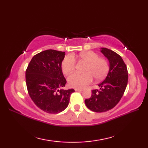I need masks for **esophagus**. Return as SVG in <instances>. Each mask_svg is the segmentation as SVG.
Instances as JSON below:
<instances>
[{
	"mask_svg": "<svg viewBox=\"0 0 148 148\" xmlns=\"http://www.w3.org/2000/svg\"><path fill=\"white\" fill-rule=\"evenodd\" d=\"M75 91H76V92H82L83 90H82V89H77V88H76V89H75Z\"/></svg>",
	"mask_w": 148,
	"mask_h": 148,
	"instance_id": "esophagus-1",
	"label": "esophagus"
}]
</instances>
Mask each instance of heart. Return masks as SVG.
<instances>
[{
  "instance_id": "heart-1",
  "label": "heart",
  "mask_w": 148,
  "mask_h": 148,
  "mask_svg": "<svg viewBox=\"0 0 148 148\" xmlns=\"http://www.w3.org/2000/svg\"><path fill=\"white\" fill-rule=\"evenodd\" d=\"M86 63L84 69L85 73H74L68 77L69 86L81 89L88 85L93 81L103 80L109 71V63L103 57H99L97 53L92 51L81 53L78 55H67L63 60L61 64L62 71L64 74H69L75 70L76 62L75 59Z\"/></svg>"
}]
</instances>
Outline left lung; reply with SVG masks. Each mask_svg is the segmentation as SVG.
<instances>
[{
    "instance_id": "1",
    "label": "left lung",
    "mask_w": 148,
    "mask_h": 148,
    "mask_svg": "<svg viewBox=\"0 0 148 148\" xmlns=\"http://www.w3.org/2000/svg\"><path fill=\"white\" fill-rule=\"evenodd\" d=\"M101 52L109 60V71L99 84L100 90H92V96L84 100L87 108L96 112L108 111L117 105L123 95L128 79L127 65L120 55L108 48H102Z\"/></svg>"
}]
</instances>
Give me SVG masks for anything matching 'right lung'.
I'll return each mask as SVG.
<instances>
[{"label":"right lung","mask_w":148,"mask_h":148,"mask_svg":"<svg viewBox=\"0 0 148 148\" xmlns=\"http://www.w3.org/2000/svg\"><path fill=\"white\" fill-rule=\"evenodd\" d=\"M65 52L48 49L37 53L27 68L25 79L31 99L39 109L50 114L64 111L74 89H63L67 81L61 64Z\"/></svg>","instance_id":"obj_1"}]
</instances>
